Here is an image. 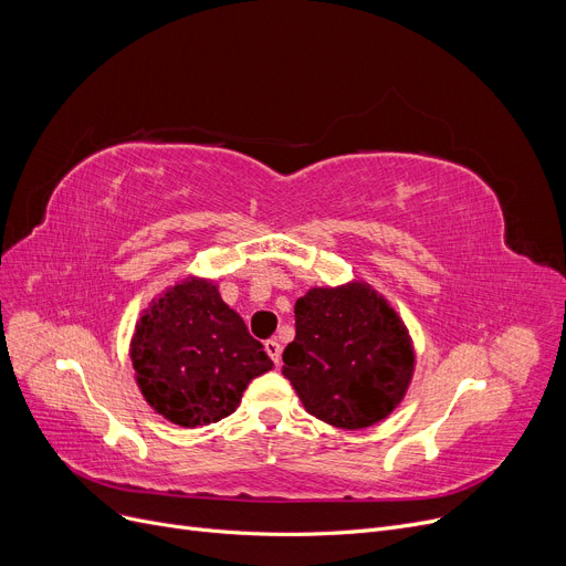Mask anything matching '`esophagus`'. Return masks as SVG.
I'll return each instance as SVG.
<instances>
[{"instance_id": "esophagus-1", "label": "esophagus", "mask_w": 566, "mask_h": 566, "mask_svg": "<svg viewBox=\"0 0 566 566\" xmlns=\"http://www.w3.org/2000/svg\"><path fill=\"white\" fill-rule=\"evenodd\" d=\"M264 349H266V355L272 357V361L279 366L281 364V343L279 340H266Z\"/></svg>"}]
</instances>
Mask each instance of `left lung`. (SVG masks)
Here are the masks:
<instances>
[{
	"label": "left lung",
	"instance_id": "8db88e82",
	"mask_svg": "<svg viewBox=\"0 0 566 566\" xmlns=\"http://www.w3.org/2000/svg\"><path fill=\"white\" fill-rule=\"evenodd\" d=\"M294 327L283 375L313 417L359 430L406 396L415 368L410 336L364 283L313 287L294 306Z\"/></svg>",
	"mask_w": 566,
	"mask_h": 566
}]
</instances>
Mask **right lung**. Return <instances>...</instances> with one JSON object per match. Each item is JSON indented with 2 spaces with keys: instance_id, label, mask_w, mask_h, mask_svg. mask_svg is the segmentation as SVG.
<instances>
[{
  "instance_id": "1",
  "label": "right lung",
  "mask_w": 566,
  "mask_h": 566,
  "mask_svg": "<svg viewBox=\"0 0 566 566\" xmlns=\"http://www.w3.org/2000/svg\"><path fill=\"white\" fill-rule=\"evenodd\" d=\"M130 359L149 406L186 428L232 415L247 385L274 366L217 285L196 279L149 306Z\"/></svg>"
}]
</instances>
